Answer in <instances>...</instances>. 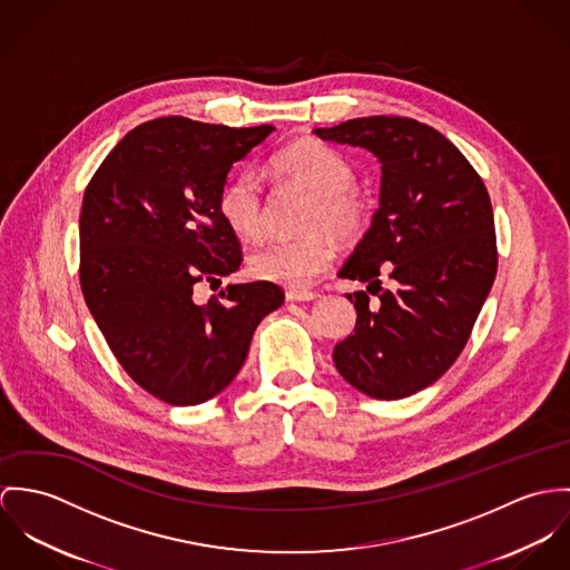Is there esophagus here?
Here are the masks:
<instances>
[{
	"mask_svg": "<svg viewBox=\"0 0 570 570\" xmlns=\"http://www.w3.org/2000/svg\"><path fill=\"white\" fill-rule=\"evenodd\" d=\"M286 299L288 302H313V299H316V293H311V291H286Z\"/></svg>",
	"mask_w": 570,
	"mask_h": 570,
	"instance_id": "34e87169",
	"label": "esophagus"
}]
</instances>
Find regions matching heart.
I'll list each match as a JSON object with an SVG mask.
<instances>
[{
    "instance_id": "heart-1",
    "label": "heart",
    "mask_w": 570,
    "mask_h": 570,
    "mask_svg": "<svg viewBox=\"0 0 570 570\" xmlns=\"http://www.w3.org/2000/svg\"><path fill=\"white\" fill-rule=\"evenodd\" d=\"M273 170L315 194L306 227L327 229L341 240L363 234L370 220V205L356 190V173L347 157L315 139L284 146L271 161ZM218 214L243 240L262 234V191L252 173L232 177L218 194ZM332 245L325 234L313 232L295 240H271L249 257L255 279L288 288H306L327 268Z\"/></svg>"
}]
</instances>
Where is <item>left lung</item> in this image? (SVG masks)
I'll list each match as a JSON object with an SVG mask.
<instances>
[{"mask_svg":"<svg viewBox=\"0 0 570 570\" xmlns=\"http://www.w3.org/2000/svg\"><path fill=\"white\" fill-rule=\"evenodd\" d=\"M315 132L367 148L382 168L372 227L338 271L370 286L347 295L356 325L336 343L334 365L370 397L413 395L459 358L494 284L490 194L461 150L417 120L372 116ZM380 272L391 289L381 288Z\"/></svg>","mask_w":570,"mask_h":570,"instance_id":"left-lung-1","label":"left lung"}]
</instances>
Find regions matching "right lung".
I'll list each match as a JSON object with an SVG mask.
<instances>
[{
	"label": "right lung",
	"mask_w": 570,
	"mask_h": 570,
	"mask_svg": "<svg viewBox=\"0 0 570 570\" xmlns=\"http://www.w3.org/2000/svg\"><path fill=\"white\" fill-rule=\"evenodd\" d=\"M275 127L232 128L181 116L128 130L91 177L80 209V288L130 379L191 406L240 372L257 323L284 304L273 282L229 284L243 252L218 214L232 166Z\"/></svg>",
	"instance_id": "add662e5"
}]
</instances>
